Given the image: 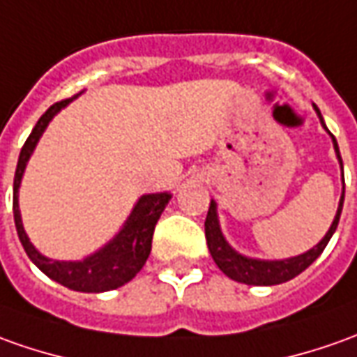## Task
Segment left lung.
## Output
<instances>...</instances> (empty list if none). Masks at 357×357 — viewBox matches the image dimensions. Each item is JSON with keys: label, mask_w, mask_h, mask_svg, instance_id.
I'll return each instance as SVG.
<instances>
[{"label": "left lung", "mask_w": 357, "mask_h": 357, "mask_svg": "<svg viewBox=\"0 0 357 357\" xmlns=\"http://www.w3.org/2000/svg\"><path fill=\"white\" fill-rule=\"evenodd\" d=\"M312 107L317 111V115L321 119V125L324 127V130L331 135V130L324 125V119H322L319 107L312 103ZM332 137V144H334V152H336V158L340 162L342 169V183H344V166H342L340 158V150H338V142L334 135ZM342 205H344V188H342L340 203H338V211H336V217L332 220L331 229L324 234V238L312 246L311 250L303 252L299 256H293V258H285V260H260V258H250V256H244L236 250L230 246L222 230H220L219 215H217V203L211 199V207L209 213H207V219H205V238H207V246H209L211 256L215 264L219 266V270L230 278V280L238 281V283H246V285H280V283H285V281L297 278L301 271H305L312 261L317 260L322 254V250L326 248L328 240L332 238L334 230L338 227V220H340Z\"/></svg>", "instance_id": "left-lung-1"}]
</instances>
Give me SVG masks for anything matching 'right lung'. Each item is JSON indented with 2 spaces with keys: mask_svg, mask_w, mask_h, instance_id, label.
<instances>
[{
  "mask_svg": "<svg viewBox=\"0 0 357 357\" xmlns=\"http://www.w3.org/2000/svg\"><path fill=\"white\" fill-rule=\"evenodd\" d=\"M76 97H70V99H64L60 103H54L52 107H48V111L38 119L33 132L26 138L25 146L21 148L15 179H13V217H15L17 234H19V240L25 248L26 256L45 275L58 281L60 285H64L68 289L82 291V293H103V291L117 289L121 285H125L142 270V266L146 264L148 256H150V250H152L154 227L158 222L160 215L166 209V205L169 203L172 193L164 191V193L142 195L130 211L123 229L119 230L105 246H101L93 254L86 256L84 260H50L33 246V242L26 236L23 219H21V211H19L21 179L25 174L26 162L33 156L36 144L48 127V123Z\"/></svg>",
  "mask_w": 357,
  "mask_h": 357,
  "instance_id": "add662e5",
  "label": "right lung"
}]
</instances>
